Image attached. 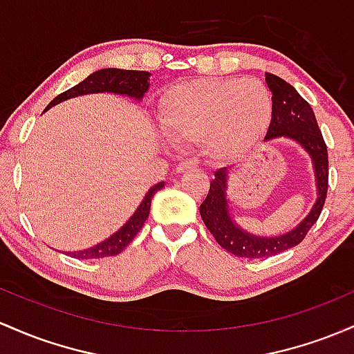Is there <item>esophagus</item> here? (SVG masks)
<instances>
[{"instance_id":"obj_1","label":"esophagus","mask_w":354,"mask_h":354,"mask_svg":"<svg viewBox=\"0 0 354 354\" xmlns=\"http://www.w3.org/2000/svg\"><path fill=\"white\" fill-rule=\"evenodd\" d=\"M196 168V162L193 159H186V161L180 162L176 166V173H188V171H193Z\"/></svg>"}]
</instances>
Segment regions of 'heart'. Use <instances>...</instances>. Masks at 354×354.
Instances as JSON below:
<instances>
[{
	"mask_svg": "<svg viewBox=\"0 0 354 354\" xmlns=\"http://www.w3.org/2000/svg\"><path fill=\"white\" fill-rule=\"evenodd\" d=\"M272 120V97L252 79H207L174 85L159 104V126L171 142L200 141L212 159L247 153Z\"/></svg>",
	"mask_w": 354,
	"mask_h": 354,
	"instance_id": "heart-1",
	"label": "heart"
}]
</instances>
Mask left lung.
<instances>
[{"label": "left lung", "mask_w": 354, "mask_h": 354, "mask_svg": "<svg viewBox=\"0 0 354 354\" xmlns=\"http://www.w3.org/2000/svg\"><path fill=\"white\" fill-rule=\"evenodd\" d=\"M266 82L272 92V120L266 141L286 138L297 142L308 153L316 180V201L308 215L286 234L272 236L250 234L240 227L232 215L230 200L227 196L230 180L228 168L216 171L209 183L208 195L200 205V215L216 242L235 257L267 259L299 245L319 218L328 193V149L313 107L281 77L266 73Z\"/></svg>", "instance_id": "8db88e82"}]
</instances>
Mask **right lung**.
<instances>
[{"label": "right lung", "mask_w": 354, "mask_h": 354, "mask_svg": "<svg viewBox=\"0 0 354 354\" xmlns=\"http://www.w3.org/2000/svg\"><path fill=\"white\" fill-rule=\"evenodd\" d=\"M149 72L145 70H120V68H102L97 70V72L91 73L87 79L82 80L80 84H77L75 87L68 88L64 94L57 95L52 102L48 104V107L45 111H48L50 107L57 106V104L64 102L67 99H73V97L79 95H87V94H102V92H109V94L115 95H126L131 97L134 100H142V97L149 88ZM161 188H165V183H158L151 186L147 189V193L142 198V201L139 203V207L136 208L129 220L119 228L115 234H112L109 239L102 240L100 243H97L94 247L84 248V250L77 252H67V255L73 259L80 260H91V259H102V257H112V255H118L124 250L131 242L138 232L141 230L145 221L149 216L151 209V200L156 195Z\"/></svg>", "instance_id": "1"}]
</instances>
